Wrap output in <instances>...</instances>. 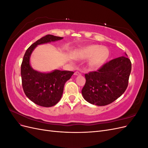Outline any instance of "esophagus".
<instances>
[{
  "label": "esophagus",
  "instance_id": "esophagus-1",
  "mask_svg": "<svg viewBox=\"0 0 148 148\" xmlns=\"http://www.w3.org/2000/svg\"><path fill=\"white\" fill-rule=\"evenodd\" d=\"M74 74L75 75H81V73H80L79 71H75Z\"/></svg>",
  "mask_w": 148,
  "mask_h": 148
}]
</instances>
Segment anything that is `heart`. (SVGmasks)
<instances>
[{
    "instance_id": "heart-1",
    "label": "heart",
    "mask_w": 148,
    "mask_h": 148,
    "mask_svg": "<svg viewBox=\"0 0 148 148\" xmlns=\"http://www.w3.org/2000/svg\"><path fill=\"white\" fill-rule=\"evenodd\" d=\"M81 53L83 57L87 59L93 57L91 61V65L92 67H97L104 63L109 57V52L106 48L95 45L82 49Z\"/></svg>"
}]
</instances>
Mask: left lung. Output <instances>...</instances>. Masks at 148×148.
<instances>
[{
    "label": "left lung",
    "mask_w": 148,
    "mask_h": 148,
    "mask_svg": "<svg viewBox=\"0 0 148 148\" xmlns=\"http://www.w3.org/2000/svg\"><path fill=\"white\" fill-rule=\"evenodd\" d=\"M131 70L130 60L120 57L106 62L97 71L86 73L82 91L84 99L99 106L113 102L127 88Z\"/></svg>",
    "instance_id": "8db88e82"
}]
</instances>
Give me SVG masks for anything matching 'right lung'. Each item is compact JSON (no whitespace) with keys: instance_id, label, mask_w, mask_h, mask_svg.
Instances as JSON below:
<instances>
[{"instance_id":"add662e5","label":"right lung","mask_w":148,"mask_h":148,"mask_svg":"<svg viewBox=\"0 0 148 148\" xmlns=\"http://www.w3.org/2000/svg\"><path fill=\"white\" fill-rule=\"evenodd\" d=\"M62 37L48 34L38 40L26 50L21 65L22 87L29 99L42 107H52L61 99L65 82L73 71L55 70L50 73H41L33 70L29 65V57L34 49L39 44L56 41Z\"/></svg>"}]
</instances>
